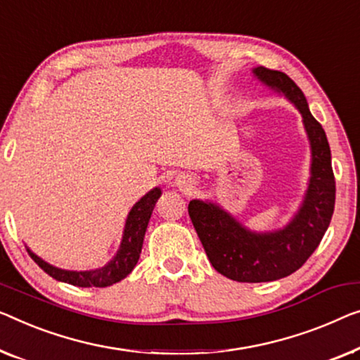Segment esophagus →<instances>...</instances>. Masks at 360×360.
Masks as SVG:
<instances>
[{
    "mask_svg": "<svg viewBox=\"0 0 360 360\" xmlns=\"http://www.w3.org/2000/svg\"><path fill=\"white\" fill-rule=\"evenodd\" d=\"M176 186L182 191H191L192 187H194V179H192L189 174H179L178 178H176Z\"/></svg>",
    "mask_w": 360,
    "mask_h": 360,
    "instance_id": "esophagus-1",
    "label": "esophagus"
}]
</instances>
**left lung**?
<instances>
[{
    "mask_svg": "<svg viewBox=\"0 0 360 360\" xmlns=\"http://www.w3.org/2000/svg\"><path fill=\"white\" fill-rule=\"evenodd\" d=\"M254 74L264 84L286 95L302 115L312 147V176L297 214L286 228L275 233H250L212 202L189 203V217L210 264L218 273L239 283L275 281L299 270L328 229L336 197L326 134L309 111L302 90L281 71L255 68Z\"/></svg>",
    "mask_w": 360,
    "mask_h": 360,
    "instance_id": "obj_1",
    "label": "left lung"
}]
</instances>
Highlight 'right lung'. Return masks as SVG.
Returning <instances> with one entry per match:
<instances>
[{"label":"right lung","mask_w":360,"mask_h":360,"mask_svg":"<svg viewBox=\"0 0 360 360\" xmlns=\"http://www.w3.org/2000/svg\"><path fill=\"white\" fill-rule=\"evenodd\" d=\"M162 195V191L158 187H155L153 191H150L147 195H143L136 205L132 207V210L129 212V217L126 219V228L124 236H122L121 248L117 250L115 259H112L108 265L98 270H90V271H69L61 270L50 264H46L45 260H41L40 257H37L34 252L29 250V255L34 259V262L39 265L46 275L55 278L58 281L69 283L72 286L79 288H106L111 286L117 281H121L122 278H126L129 273L134 270L139 257H141L142 244H143V236H146L148 219L152 217L153 207L157 203L158 197Z\"/></svg>","instance_id":"right-lung-1"}]
</instances>
